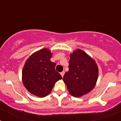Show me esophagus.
I'll list each match as a JSON object with an SVG mask.
<instances>
[{
    "mask_svg": "<svg viewBox=\"0 0 121 121\" xmlns=\"http://www.w3.org/2000/svg\"><path fill=\"white\" fill-rule=\"evenodd\" d=\"M64 74H65V71H63L62 72H61V73H60V75H61V76L62 77V78H63V77H64Z\"/></svg>",
    "mask_w": 121,
    "mask_h": 121,
    "instance_id": "34e87169",
    "label": "esophagus"
}]
</instances>
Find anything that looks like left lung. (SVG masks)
Instances as JSON below:
<instances>
[{
	"label": "left lung",
	"mask_w": 121,
	"mask_h": 121,
	"mask_svg": "<svg viewBox=\"0 0 121 121\" xmlns=\"http://www.w3.org/2000/svg\"><path fill=\"white\" fill-rule=\"evenodd\" d=\"M69 70L63 81L68 91L74 97H81L90 92L96 84L99 74L95 60L80 49L70 53Z\"/></svg>",
	"instance_id": "left-lung-1"
}]
</instances>
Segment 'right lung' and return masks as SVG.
Instances as JSON below:
<instances>
[{
  "mask_svg": "<svg viewBox=\"0 0 121 121\" xmlns=\"http://www.w3.org/2000/svg\"><path fill=\"white\" fill-rule=\"evenodd\" d=\"M51 50L42 48L36 51L26 60L22 70V82L29 92L39 98L51 93L55 83L62 76L55 70L56 63L52 62Z\"/></svg>",
  "mask_w": 121,
  "mask_h": 121,
  "instance_id": "obj_1",
  "label": "right lung"
}]
</instances>
